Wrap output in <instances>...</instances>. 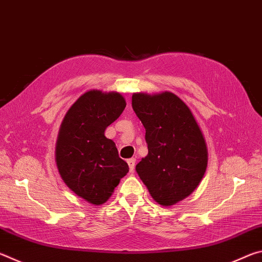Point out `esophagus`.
Here are the masks:
<instances>
[{
	"label": "esophagus",
	"instance_id": "obj_1",
	"mask_svg": "<svg viewBox=\"0 0 262 262\" xmlns=\"http://www.w3.org/2000/svg\"><path fill=\"white\" fill-rule=\"evenodd\" d=\"M127 163H128V165H129V171H130V172H134L136 159H135V158H130V159H128Z\"/></svg>",
	"mask_w": 262,
	"mask_h": 262
}]
</instances>
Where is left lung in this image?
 Returning a JSON list of instances; mask_svg holds the SVG:
<instances>
[{
    "label": "left lung",
    "instance_id": "1",
    "mask_svg": "<svg viewBox=\"0 0 262 262\" xmlns=\"http://www.w3.org/2000/svg\"><path fill=\"white\" fill-rule=\"evenodd\" d=\"M132 106L145 128L147 157L136 172L152 199L172 206L198 187L206 172L205 137L192 112L171 92L134 94Z\"/></svg>",
    "mask_w": 262,
    "mask_h": 262
}]
</instances>
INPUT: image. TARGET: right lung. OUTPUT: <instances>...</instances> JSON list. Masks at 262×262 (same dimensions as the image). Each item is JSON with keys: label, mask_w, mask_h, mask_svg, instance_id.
Masks as SVG:
<instances>
[{"label": "right lung", "mask_w": 262, "mask_h": 262, "mask_svg": "<svg viewBox=\"0 0 262 262\" xmlns=\"http://www.w3.org/2000/svg\"><path fill=\"white\" fill-rule=\"evenodd\" d=\"M126 107L118 92L88 91L66 114L56 143V165L66 185L92 205H103L129 171L104 132Z\"/></svg>", "instance_id": "right-lung-1"}]
</instances>
